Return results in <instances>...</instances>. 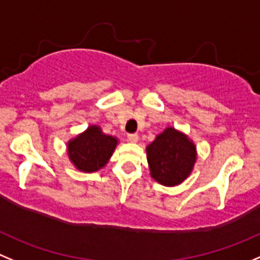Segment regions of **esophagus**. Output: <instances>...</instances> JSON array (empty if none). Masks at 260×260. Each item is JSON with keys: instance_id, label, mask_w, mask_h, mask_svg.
Instances as JSON below:
<instances>
[{"instance_id": "1", "label": "esophagus", "mask_w": 260, "mask_h": 260, "mask_svg": "<svg viewBox=\"0 0 260 260\" xmlns=\"http://www.w3.org/2000/svg\"><path fill=\"white\" fill-rule=\"evenodd\" d=\"M127 140L132 143H137L139 140V135L138 134H128L127 135Z\"/></svg>"}]
</instances>
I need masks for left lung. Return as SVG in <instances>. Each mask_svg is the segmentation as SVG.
Here are the masks:
<instances>
[{
    "label": "left lung",
    "instance_id": "1",
    "mask_svg": "<svg viewBox=\"0 0 260 260\" xmlns=\"http://www.w3.org/2000/svg\"><path fill=\"white\" fill-rule=\"evenodd\" d=\"M150 176L165 186H176L191 174L197 162L194 143L174 127H167L147 147Z\"/></svg>",
    "mask_w": 260,
    "mask_h": 260
}]
</instances>
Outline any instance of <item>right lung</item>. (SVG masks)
Listing matches in <instances>:
<instances>
[{
  "mask_svg": "<svg viewBox=\"0 0 260 260\" xmlns=\"http://www.w3.org/2000/svg\"><path fill=\"white\" fill-rule=\"evenodd\" d=\"M117 143V138L103 134L100 126L91 125L68 143V154L79 171L95 172L105 167Z\"/></svg>",
  "mask_w": 260,
  "mask_h": 260,
  "instance_id": "add662e5",
  "label": "right lung"
}]
</instances>
